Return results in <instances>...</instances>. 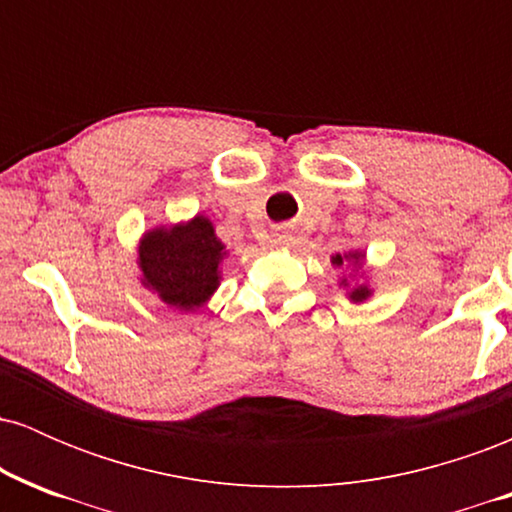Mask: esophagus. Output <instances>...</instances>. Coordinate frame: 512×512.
<instances>
[{"label":"esophagus","mask_w":512,"mask_h":512,"mask_svg":"<svg viewBox=\"0 0 512 512\" xmlns=\"http://www.w3.org/2000/svg\"><path fill=\"white\" fill-rule=\"evenodd\" d=\"M289 236H286V233H276V238H274V243L276 245H286V243H289Z\"/></svg>","instance_id":"34e87169"}]
</instances>
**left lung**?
<instances>
[{"label": "left lung", "instance_id": "left-lung-1", "mask_svg": "<svg viewBox=\"0 0 512 512\" xmlns=\"http://www.w3.org/2000/svg\"><path fill=\"white\" fill-rule=\"evenodd\" d=\"M344 257H346V260H354V264H358V262L363 260L361 252H349V255H344ZM344 257H342V255L332 257V262L337 264V267H342V264H344ZM342 284L346 286V279L342 281ZM368 296H370V289H368V286H356V289H351V291H349V298H351V301H354V303L366 301Z\"/></svg>", "mask_w": 512, "mask_h": 512}]
</instances>
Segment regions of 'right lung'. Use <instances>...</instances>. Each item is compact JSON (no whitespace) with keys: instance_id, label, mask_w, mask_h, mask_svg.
<instances>
[{"instance_id":"obj_1","label":"right lung","mask_w":512,"mask_h":512,"mask_svg":"<svg viewBox=\"0 0 512 512\" xmlns=\"http://www.w3.org/2000/svg\"><path fill=\"white\" fill-rule=\"evenodd\" d=\"M223 257L226 250L207 216H195L182 226L156 228L139 245L142 284L156 291L163 303L195 310L219 286Z\"/></svg>"}]
</instances>
